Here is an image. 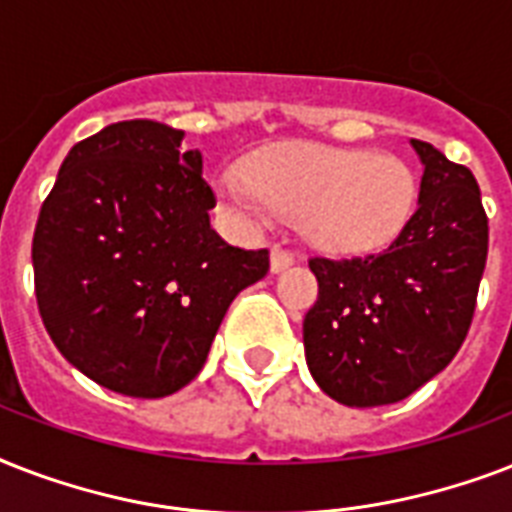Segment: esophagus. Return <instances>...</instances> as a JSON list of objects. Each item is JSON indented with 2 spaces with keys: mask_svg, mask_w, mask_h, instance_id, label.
<instances>
[{
  "mask_svg": "<svg viewBox=\"0 0 512 512\" xmlns=\"http://www.w3.org/2000/svg\"><path fill=\"white\" fill-rule=\"evenodd\" d=\"M292 263H295V257L289 255V252H284V249H273L271 252V273L287 271Z\"/></svg>",
  "mask_w": 512,
  "mask_h": 512,
  "instance_id": "34e87169",
  "label": "esophagus"
}]
</instances>
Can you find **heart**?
Here are the masks:
<instances>
[{
  "label": "heart",
  "instance_id": "1",
  "mask_svg": "<svg viewBox=\"0 0 512 512\" xmlns=\"http://www.w3.org/2000/svg\"><path fill=\"white\" fill-rule=\"evenodd\" d=\"M217 196L239 225L257 231L297 217L303 239L332 255L382 249L404 231L417 204V177L393 154L361 148L284 146L225 172Z\"/></svg>",
  "mask_w": 512,
  "mask_h": 512
}]
</instances>
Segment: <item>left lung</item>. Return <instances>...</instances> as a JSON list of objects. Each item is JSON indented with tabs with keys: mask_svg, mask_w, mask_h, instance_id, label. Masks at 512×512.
Listing matches in <instances>:
<instances>
[{
	"mask_svg": "<svg viewBox=\"0 0 512 512\" xmlns=\"http://www.w3.org/2000/svg\"><path fill=\"white\" fill-rule=\"evenodd\" d=\"M422 162L417 209L380 255L313 257L319 300L305 313V361L345 406L396 404L444 372L468 335L489 220L473 172L412 140Z\"/></svg>",
	"mask_w": 512,
	"mask_h": 512,
	"instance_id": "8db88e82",
	"label": "left lung"
}]
</instances>
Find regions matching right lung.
<instances>
[{
  "instance_id": "add662e5",
  "label": "right lung",
  "mask_w": 512,
  "mask_h": 512,
  "mask_svg": "<svg viewBox=\"0 0 512 512\" xmlns=\"http://www.w3.org/2000/svg\"><path fill=\"white\" fill-rule=\"evenodd\" d=\"M183 130L132 119L76 143L34 231L36 303L68 364L103 388L164 398L201 372L233 297L268 252L209 225L215 196Z\"/></svg>"
}]
</instances>
